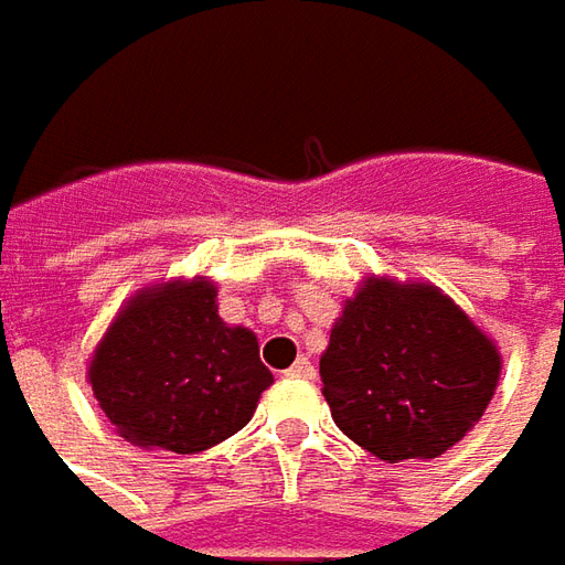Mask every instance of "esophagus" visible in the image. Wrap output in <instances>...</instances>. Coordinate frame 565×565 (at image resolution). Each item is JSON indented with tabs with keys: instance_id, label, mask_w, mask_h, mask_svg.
I'll return each instance as SVG.
<instances>
[{
	"instance_id": "1",
	"label": "esophagus",
	"mask_w": 565,
	"mask_h": 565,
	"mask_svg": "<svg viewBox=\"0 0 565 565\" xmlns=\"http://www.w3.org/2000/svg\"><path fill=\"white\" fill-rule=\"evenodd\" d=\"M286 376H298V380H310V376H313V366H310L308 358H298V361L291 363L289 370H286Z\"/></svg>"
}]
</instances>
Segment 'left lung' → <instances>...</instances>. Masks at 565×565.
I'll use <instances>...</instances> for the list:
<instances>
[{"instance_id":"1","label":"left lung","mask_w":565,"mask_h":565,"mask_svg":"<svg viewBox=\"0 0 565 565\" xmlns=\"http://www.w3.org/2000/svg\"><path fill=\"white\" fill-rule=\"evenodd\" d=\"M335 426L385 463L433 460L482 419L501 351L433 282L366 276L320 358Z\"/></svg>"}]
</instances>
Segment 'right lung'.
Wrapping results in <instances>:
<instances>
[{"instance_id":"obj_1","label":"right lung","mask_w":565,"mask_h":565,"mask_svg":"<svg viewBox=\"0 0 565 565\" xmlns=\"http://www.w3.org/2000/svg\"><path fill=\"white\" fill-rule=\"evenodd\" d=\"M102 414L146 450L199 454L236 435L274 373L257 335L217 313V282L173 276L124 301L86 363Z\"/></svg>"}]
</instances>
